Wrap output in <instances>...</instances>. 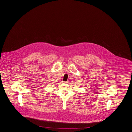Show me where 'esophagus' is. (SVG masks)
<instances>
[{
	"mask_svg": "<svg viewBox=\"0 0 132 132\" xmlns=\"http://www.w3.org/2000/svg\"><path fill=\"white\" fill-rule=\"evenodd\" d=\"M65 84H67V83H68V81H64V82Z\"/></svg>",
	"mask_w": 132,
	"mask_h": 132,
	"instance_id": "1",
	"label": "esophagus"
}]
</instances>
